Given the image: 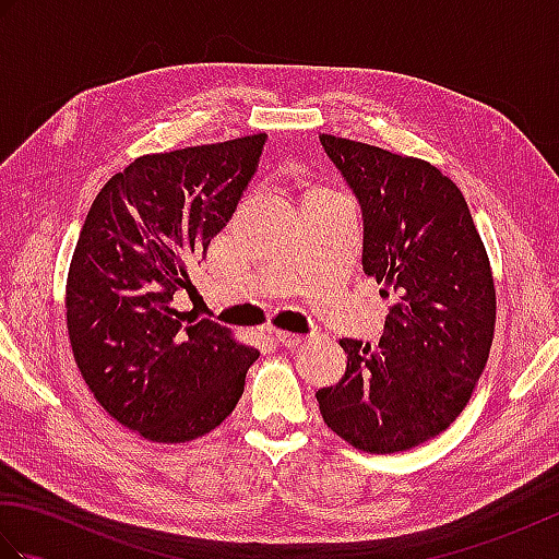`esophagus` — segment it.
<instances>
[{"instance_id": "1", "label": "esophagus", "mask_w": 559, "mask_h": 559, "mask_svg": "<svg viewBox=\"0 0 559 559\" xmlns=\"http://www.w3.org/2000/svg\"><path fill=\"white\" fill-rule=\"evenodd\" d=\"M271 338H273V343H276V346H283V348H295L302 341V336L288 334V331H273Z\"/></svg>"}]
</instances>
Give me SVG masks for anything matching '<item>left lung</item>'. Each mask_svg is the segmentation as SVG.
Wrapping results in <instances>:
<instances>
[{"label": "left lung", "instance_id": "1", "mask_svg": "<svg viewBox=\"0 0 559 559\" xmlns=\"http://www.w3.org/2000/svg\"><path fill=\"white\" fill-rule=\"evenodd\" d=\"M360 201L362 271L394 305L379 346L343 338L346 374L317 391L324 423L370 454H396L459 418L488 362L495 281L461 189L420 158L319 136Z\"/></svg>", "mask_w": 559, "mask_h": 559}]
</instances>
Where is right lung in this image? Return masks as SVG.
I'll return each instance as SVG.
<instances>
[{
  "label": "right lung",
  "mask_w": 559,
  "mask_h": 559,
  "mask_svg": "<svg viewBox=\"0 0 559 559\" xmlns=\"http://www.w3.org/2000/svg\"><path fill=\"white\" fill-rule=\"evenodd\" d=\"M266 134L151 153L105 185L67 276V329L91 394L129 430L180 444L235 411L259 350L173 307L187 264L233 218Z\"/></svg>",
  "instance_id": "1"
}]
</instances>
